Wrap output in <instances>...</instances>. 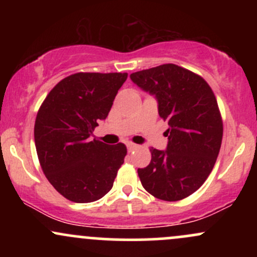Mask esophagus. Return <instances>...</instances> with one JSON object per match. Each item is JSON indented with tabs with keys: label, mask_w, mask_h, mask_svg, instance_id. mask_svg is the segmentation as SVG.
Segmentation results:
<instances>
[{
	"label": "esophagus",
	"mask_w": 257,
	"mask_h": 257,
	"mask_svg": "<svg viewBox=\"0 0 257 257\" xmlns=\"http://www.w3.org/2000/svg\"><path fill=\"white\" fill-rule=\"evenodd\" d=\"M126 147H128V151L129 152H132V151H134V150L135 149H138V145H137V144H133V143H128V144H126Z\"/></svg>",
	"instance_id": "1"
}]
</instances>
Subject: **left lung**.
Here are the masks:
<instances>
[{"label": "left lung", "mask_w": 257, "mask_h": 257, "mask_svg": "<svg viewBox=\"0 0 257 257\" xmlns=\"http://www.w3.org/2000/svg\"><path fill=\"white\" fill-rule=\"evenodd\" d=\"M141 89L156 95L161 118L169 125L166 151L150 149L151 162L138 169L144 188L156 198L176 202L196 192L219 156L223 123L210 85L175 64L131 75Z\"/></svg>", "instance_id": "1"}]
</instances>
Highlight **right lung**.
I'll use <instances>...</instances> for the list:
<instances>
[{
    "mask_svg": "<svg viewBox=\"0 0 257 257\" xmlns=\"http://www.w3.org/2000/svg\"><path fill=\"white\" fill-rule=\"evenodd\" d=\"M128 73L77 72L61 79L35 120V145L44 175L65 198L90 203L113 186L124 162V144L107 145L90 135L105 119Z\"/></svg>",
    "mask_w": 257,
    "mask_h": 257,
    "instance_id": "right-lung-1",
    "label": "right lung"
}]
</instances>
